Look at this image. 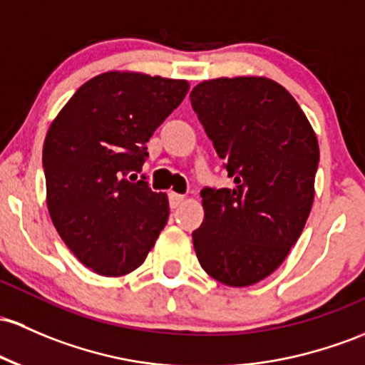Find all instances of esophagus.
<instances>
[{"mask_svg":"<svg viewBox=\"0 0 365 365\" xmlns=\"http://www.w3.org/2000/svg\"><path fill=\"white\" fill-rule=\"evenodd\" d=\"M183 201H185V195L175 194V192H171L170 194V207H173V210L175 207H178Z\"/></svg>","mask_w":365,"mask_h":365,"instance_id":"1","label":"esophagus"}]
</instances>
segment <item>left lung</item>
<instances>
[{"mask_svg":"<svg viewBox=\"0 0 365 365\" xmlns=\"http://www.w3.org/2000/svg\"><path fill=\"white\" fill-rule=\"evenodd\" d=\"M192 109L230 178L204 187V222L192 232L211 277L244 287L268 277L302 235L319 143L296 100L267 78H220L192 90Z\"/></svg>","mask_w":365,"mask_h":365,"instance_id":"8db88e82","label":"left lung"}]
</instances>
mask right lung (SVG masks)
<instances>
[{
    "instance_id": "right-lung-1",
    "label": "right lung",
    "mask_w": 365,
    "mask_h": 365,
    "mask_svg": "<svg viewBox=\"0 0 365 365\" xmlns=\"http://www.w3.org/2000/svg\"><path fill=\"white\" fill-rule=\"evenodd\" d=\"M187 91L189 83L178 79L106 72L79 88L48 130L43 170L51 222L100 275L138 268L166 225V194L135 173L149 158L152 133Z\"/></svg>"
}]
</instances>
